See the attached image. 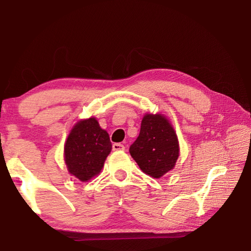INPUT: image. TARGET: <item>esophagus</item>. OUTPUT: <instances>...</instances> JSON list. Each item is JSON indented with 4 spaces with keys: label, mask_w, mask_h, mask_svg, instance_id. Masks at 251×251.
<instances>
[{
    "label": "esophagus",
    "mask_w": 251,
    "mask_h": 251,
    "mask_svg": "<svg viewBox=\"0 0 251 251\" xmlns=\"http://www.w3.org/2000/svg\"><path fill=\"white\" fill-rule=\"evenodd\" d=\"M125 147L123 144H120V143H115L113 144V151H124Z\"/></svg>",
    "instance_id": "34e87169"
}]
</instances>
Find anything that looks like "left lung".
<instances>
[{"label":"left lung","mask_w":251,"mask_h":251,"mask_svg":"<svg viewBox=\"0 0 251 251\" xmlns=\"http://www.w3.org/2000/svg\"><path fill=\"white\" fill-rule=\"evenodd\" d=\"M129 152L139 168L152 178L174 169L179 157V142L168 118L159 113H146Z\"/></svg>","instance_id":"1"}]
</instances>
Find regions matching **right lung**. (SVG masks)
Listing matches in <instances>:
<instances>
[{"label":"right lung","mask_w":251,"mask_h":251,"mask_svg":"<svg viewBox=\"0 0 251 251\" xmlns=\"http://www.w3.org/2000/svg\"><path fill=\"white\" fill-rule=\"evenodd\" d=\"M112 143L107 131L95 117L79 120L72 127L64 145L67 171L80 181H88L100 173Z\"/></svg>","instance_id":"right-lung-1"}]
</instances>
